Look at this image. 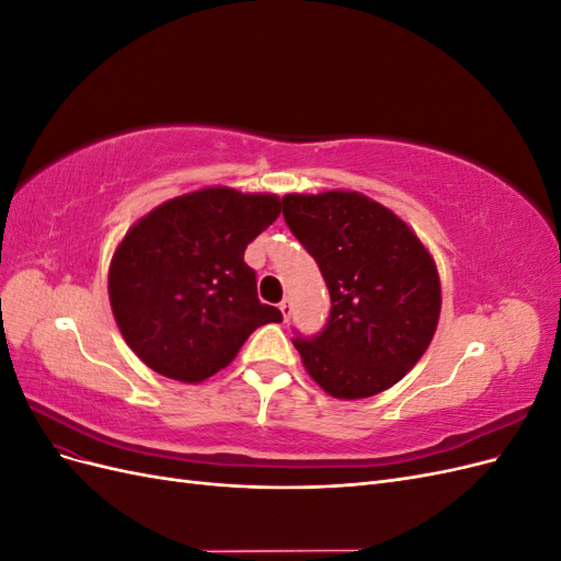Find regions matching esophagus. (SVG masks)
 <instances>
[{"label":"esophagus","instance_id":"1","mask_svg":"<svg viewBox=\"0 0 561 561\" xmlns=\"http://www.w3.org/2000/svg\"><path fill=\"white\" fill-rule=\"evenodd\" d=\"M278 309H280V313H283V320H290V316H293V301L290 299H283L280 304H278Z\"/></svg>","mask_w":561,"mask_h":561}]
</instances>
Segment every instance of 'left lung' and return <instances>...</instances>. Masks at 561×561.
<instances>
[{"label":"left lung","instance_id":"8db88e82","mask_svg":"<svg viewBox=\"0 0 561 561\" xmlns=\"http://www.w3.org/2000/svg\"><path fill=\"white\" fill-rule=\"evenodd\" d=\"M283 217L330 290V320L295 339L309 377L339 400L381 393L433 342L443 287L428 248L407 222L360 192L283 196Z\"/></svg>","mask_w":561,"mask_h":561}]
</instances>
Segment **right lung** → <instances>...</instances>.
Here are the masks:
<instances>
[{"label": "right lung", "instance_id": "obj_1", "mask_svg": "<svg viewBox=\"0 0 561 561\" xmlns=\"http://www.w3.org/2000/svg\"><path fill=\"white\" fill-rule=\"evenodd\" d=\"M276 194L206 186L161 203L116 245L110 304L138 358L159 375L201 383L225 369L276 307L257 299L248 243L276 222Z\"/></svg>", "mask_w": 561, "mask_h": 561}]
</instances>
